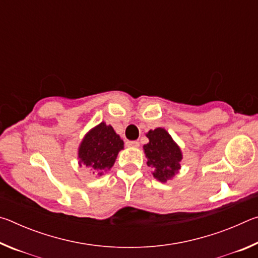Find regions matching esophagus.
Returning a JSON list of instances; mask_svg holds the SVG:
<instances>
[{"label": "esophagus", "mask_w": 258, "mask_h": 258, "mask_svg": "<svg viewBox=\"0 0 258 258\" xmlns=\"http://www.w3.org/2000/svg\"><path fill=\"white\" fill-rule=\"evenodd\" d=\"M140 146V143L138 141H127L126 142V147L130 148H138Z\"/></svg>", "instance_id": "esophagus-1"}]
</instances>
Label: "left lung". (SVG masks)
<instances>
[{
	"mask_svg": "<svg viewBox=\"0 0 258 258\" xmlns=\"http://www.w3.org/2000/svg\"><path fill=\"white\" fill-rule=\"evenodd\" d=\"M146 137L149 142L143 146V151L147 165L152 169V176L161 183L172 180L181 168L183 155L180 146L163 127L150 130Z\"/></svg>",
	"mask_w": 258,
	"mask_h": 258,
	"instance_id": "1",
	"label": "left lung"
}]
</instances>
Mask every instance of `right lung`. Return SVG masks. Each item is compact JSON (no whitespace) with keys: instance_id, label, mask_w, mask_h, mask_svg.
<instances>
[{"instance_id":"obj_1","label":"right lung","mask_w":258,"mask_h":258,"mask_svg":"<svg viewBox=\"0 0 258 258\" xmlns=\"http://www.w3.org/2000/svg\"><path fill=\"white\" fill-rule=\"evenodd\" d=\"M123 149L124 141L112 126L101 121L82 139L77 150L78 165L85 166L93 175L100 177L112 167Z\"/></svg>"}]
</instances>
